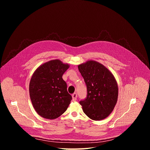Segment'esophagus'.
Wrapping results in <instances>:
<instances>
[{
    "mask_svg": "<svg viewBox=\"0 0 150 150\" xmlns=\"http://www.w3.org/2000/svg\"><path fill=\"white\" fill-rule=\"evenodd\" d=\"M72 100L73 101H76V99H77V94L76 93H74L72 95Z\"/></svg>",
    "mask_w": 150,
    "mask_h": 150,
    "instance_id": "34e87169",
    "label": "esophagus"
}]
</instances>
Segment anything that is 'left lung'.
I'll use <instances>...</instances> for the list:
<instances>
[{
	"instance_id": "left-lung-1",
	"label": "left lung",
	"mask_w": 150,
	"mask_h": 150,
	"mask_svg": "<svg viewBox=\"0 0 150 150\" xmlns=\"http://www.w3.org/2000/svg\"><path fill=\"white\" fill-rule=\"evenodd\" d=\"M87 85V98L79 102L84 113L93 120H101L113 112L118 97L117 81L101 63L90 60L78 65Z\"/></svg>"
}]
</instances>
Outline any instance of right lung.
<instances>
[{
  "label": "right lung",
  "mask_w": 150,
  "mask_h": 150,
  "mask_svg": "<svg viewBox=\"0 0 150 150\" xmlns=\"http://www.w3.org/2000/svg\"><path fill=\"white\" fill-rule=\"evenodd\" d=\"M59 59L38 67L29 85L30 97L36 112L42 117L54 119L65 112L72 100L63 74L69 68Z\"/></svg>",
  "instance_id": "add662e5"
}]
</instances>
